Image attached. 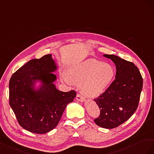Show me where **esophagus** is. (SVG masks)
<instances>
[{
  "label": "esophagus",
  "mask_w": 154,
  "mask_h": 154,
  "mask_svg": "<svg viewBox=\"0 0 154 154\" xmlns=\"http://www.w3.org/2000/svg\"><path fill=\"white\" fill-rule=\"evenodd\" d=\"M76 99L77 100H79V101L80 102H85V98L83 97H82L81 95L78 94L77 96H76Z\"/></svg>",
  "instance_id": "1"
}]
</instances>
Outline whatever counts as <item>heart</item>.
Returning <instances> with one entry per match:
<instances>
[{
  "mask_svg": "<svg viewBox=\"0 0 154 154\" xmlns=\"http://www.w3.org/2000/svg\"><path fill=\"white\" fill-rule=\"evenodd\" d=\"M115 71L111 65L96 59H88L68 69L61 75V81L68 86L72 82L80 84L82 94L95 98L103 94L112 83Z\"/></svg>",
  "mask_w": 154,
  "mask_h": 154,
  "instance_id": "1",
  "label": "heart"
}]
</instances>
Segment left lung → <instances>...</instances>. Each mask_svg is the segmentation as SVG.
I'll list each match as a JSON object with an SVG mask.
<instances>
[{
	"instance_id": "8db88e82",
	"label": "left lung",
	"mask_w": 154,
	"mask_h": 154,
	"mask_svg": "<svg viewBox=\"0 0 154 154\" xmlns=\"http://www.w3.org/2000/svg\"><path fill=\"white\" fill-rule=\"evenodd\" d=\"M116 66V79L106 91L94 99L100 113L94 120L104 128L112 129L124 123L137 108L143 78L135 65L114 55H103Z\"/></svg>"
}]
</instances>
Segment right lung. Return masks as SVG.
<instances>
[{
	"instance_id": "obj_1",
	"label": "right lung",
	"mask_w": 154,
	"mask_h": 154,
	"mask_svg": "<svg viewBox=\"0 0 154 154\" xmlns=\"http://www.w3.org/2000/svg\"><path fill=\"white\" fill-rule=\"evenodd\" d=\"M58 66L48 54L34 59L15 72L9 82L10 105L19 125L35 134H46L58 125L75 91L57 88Z\"/></svg>"
}]
</instances>
